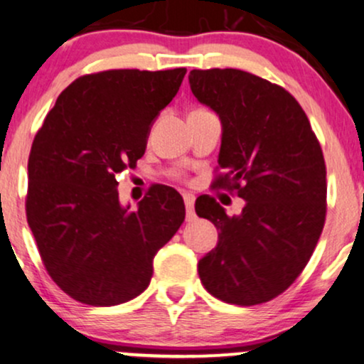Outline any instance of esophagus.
<instances>
[{
    "mask_svg": "<svg viewBox=\"0 0 364 364\" xmlns=\"http://www.w3.org/2000/svg\"><path fill=\"white\" fill-rule=\"evenodd\" d=\"M183 200H185V206H186V220L188 222H191V220H195V195H190V193H186L185 196H183Z\"/></svg>",
    "mask_w": 364,
    "mask_h": 364,
    "instance_id": "1",
    "label": "esophagus"
}]
</instances>
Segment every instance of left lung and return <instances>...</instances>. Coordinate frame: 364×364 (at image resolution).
Returning <instances> with one entry per match:
<instances>
[{
    "mask_svg": "<svg viewBox=\"0 0 364 364\" xmlns=\"http://www.w3.org/2000/svg\"><path fill=\"white\" fill-rule=\"evenodd\" d=\"M190 87L222 121L215 185L245 200L228 216L196 200L218 243L198 262L201 284L228 304L272 301L301 275L326 220V164L309 119L287 90L237 68L191 70Z\"/></svg>",
    "mask_w": 364,
    "mask_h": 364,
    "instance_id": "obj_1",
    "label": "left lung"
}]
</instances>
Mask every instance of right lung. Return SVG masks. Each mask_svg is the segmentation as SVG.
<instances>
[{
    "mask_svg": "<svg viewBox=\"0 0 364 364\" xmlns=\"http://www.w3.org/2000/svg\"><path fill=\"white\" fill-rule=\"evenodd\" d=\"M185 73L122 68L79 77L36 132L26 220L50 277L75 301L107 307L144 292L154 255L185 222L173 188H151L136 210L124 208L117 193V174L142 158Z\"/></svg>",
    "mask_w": 364,
    "mask_h": 364,
    "instance_id": "obj_1",
    "label": "right lung"
}]
</instances>
